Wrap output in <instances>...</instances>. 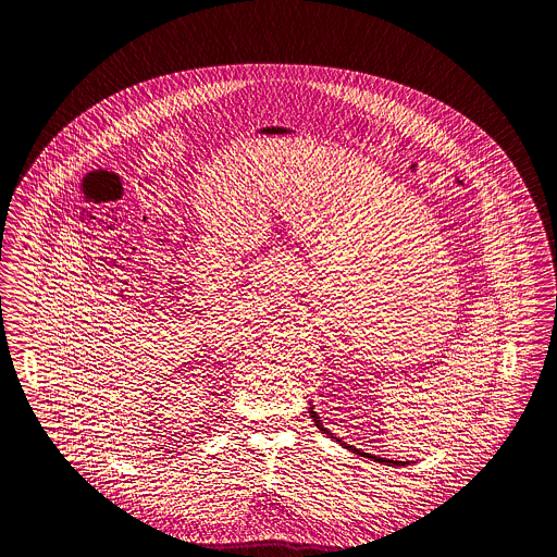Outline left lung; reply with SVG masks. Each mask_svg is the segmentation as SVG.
I'll list each match as a JSON object with an SVG mask.
<instances>
[{"instance_id": "obj_1", "label": "left lung", "mask_w": 557, "mask_h": 557, "mask_svg": "<svg viewBox=\"0 0 557 557\" xmlns=\"http://www.w3.org/2000/svg\"><path fill=\"white\" fill-rule=\"evenodd\" d=\"M310 417H312V421L317 423V428L321 430V432H324V434H329V430L324 428L321 423V417L317 414V410H314V407H310ZM333 438V436H331ZM337 442L342 444V446H346L348 450H351V453H356V455H360V457H367V459H375V461H380V463H385V466H407L405 461H389V459H385V457H373V455H369V453H362V450H358L356 446H350V444H346V442H342V440L337 438Z\"/></svg>"}]
</instances>
